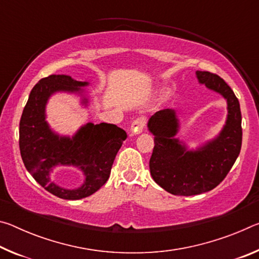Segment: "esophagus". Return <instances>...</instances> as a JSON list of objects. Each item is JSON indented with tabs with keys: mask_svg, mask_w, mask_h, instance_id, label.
<instances>
[{
	"mask_svg": "<svg viewBox=\"0 0 259 259\" xmlns=\"http://www.w3.org/2000/svg\"><path fill=\"white\" fill-rule=\"evenodd\" d=\"M146 121L144 117H137V119L134 120L133 123H131V133L135 135H138L140 133H143L144 126H145Z\"/></svg>",
	"mask_w": 259,
	"mask_h": 259,
	"instance_id": "obj_1",
	"label": "esophagus"
}]
</instances>
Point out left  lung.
Returning a JSON list of instances; mask_svg holds the SVG:
<instances>
[{
	"label": "left lung",
	"instance_id": "1",
	"mask_svg": "<svg viewBox=\"0 0 259 259\" xmlns=\"http://www.w3.org/2000/svg\"><path fill=\"white\" fill-rule=\"evenodd\" d=\"M201 84H205L227 100V120L216 138L196 151H187L179 142V123L174 109L156 112L148 120L154 135V148L150 170L154 182L174 195L190 196L211 191L219 185L233 166L242 144L239 100L230 85L217 74L196 71Z\"/></svg>",
	"mask_w": 259,
	"mask_h": 259
}]
</instances>
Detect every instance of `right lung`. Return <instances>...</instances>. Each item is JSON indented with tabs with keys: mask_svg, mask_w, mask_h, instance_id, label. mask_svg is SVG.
<instances>
[{
	"mask_svg": "<svg viewBox=\"0 0 259 259\" xmlns=\"http://www.w3.org/2000/svg\"><path fill=\"white\" fill-rule=\"evenodd\" d=\"M88 82L68 75H49L30 91L19 123V148L28 172L45 190L65 200L87 198L102 187L111 175L114 159L126 138L123 129L109 123H87L73 136L55 134L46 121V105L58 91L81 93ZM87 103V99L84 102ZM57 165L77 166L85 174L83 185L66 190L51 181Z\"/></svg>",
	"mask_w": 259,
	"mask_h": 259,
	"instance_id": "obj_1",
	"label": "right lung"
}]
</instances>
